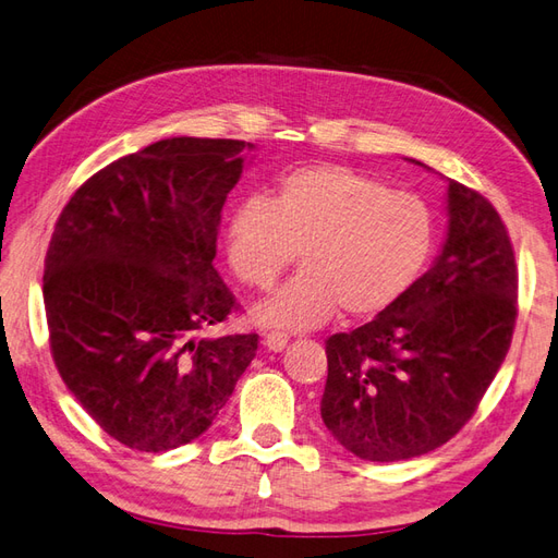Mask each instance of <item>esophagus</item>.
I'll use <instances>...</instances> for the list:
<instances>
[{
    "label": "esophagus",
    "instance_id": "34e87169",
    "mask_svg": "<svg viewBox=\"0 0 558 558\" xmlns=\"http://www.w3.org/2000/svg\"><path fill=\"white\" fill-rule=\"evenodd\" d=\"M289 343V336L281 333V331H269L263 336V345L269 350V352H281L283 348H287Z\"/></svg>",
    "mask_w": 558,
    "mask_h": 558
}]
</instances>
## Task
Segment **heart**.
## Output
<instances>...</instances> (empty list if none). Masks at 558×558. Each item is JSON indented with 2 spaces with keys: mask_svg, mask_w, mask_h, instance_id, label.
I'll use <instances>...</instances> for the list:
<instances>
[{
  "mask_svg": "<svg viewBox=\"0 0 558 558\" xmlns=\"http://www.w3.org/2000/svg\"><path fill=\"white\" fill-rule=\"evenodd\" d=\"M436 246L424 201L345 166L289 172L271 201L248 198L227 229L236 277L265 291L301 251L303 271L255 307L275 329L305 331L329 322L381 315L412 289Z\"/></svg>",
  "mask_w": 558,
  "mask_h": 558,
  "instance_id": "1",
  "label": "heart"
}]
</instances>
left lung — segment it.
I'll return each mask as SVG.
<instances>
[{"instance_id":"8db88e82","label":"left lung","mask_w":558,"mask_h":558,"mask_svg":"<svg viewBox=\"0 0 558 558\" xmlns=\"http://www.w3.org/2000/svg\"><path fill=\"white\" fill-rule=\"evenodd\" d=\"M447 182L450 220L433 267L369 324L326 341L322 421L366 461L421 457L454 438L511 345L519 269L507 227L485 196Z\"/></svg>"}]
</instances>
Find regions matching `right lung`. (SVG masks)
I'll return each instance as SVG.
<instances>
[{
    "label": "right lung",
    "mask_w": 558,
    "mask_h": 558,
    "mask_svg": "<svg viewBox=\"0 0 558 558\" xmlns=\"http://www.w3.org/2000/svg\"><path fill=\"white\" fill-rule=\"evenodd\" d=\"M239 140H160L77 189L45 260L53 364L97 424L140 452L206 433L257 333L196 338L236 307L213 267Z\"/></svg>",
    "instance_id": "obj_1"
}]
</instances>
